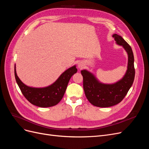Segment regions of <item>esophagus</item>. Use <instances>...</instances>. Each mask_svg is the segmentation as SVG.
<instances>
[{
	"mask_svg": "<svg viewBox=\"0 0 149 149\" xmlns=\"http://www.w3.org/2000/svg\"><path fill=\"white\" fill-rule=\"evenodd\" d=\"M84 66H85V65H84V63H83V61L79 62V63H78V68H79L80 70L83 68L84 67Z\"/></svg>",
	"mask_w": 149,
	"mask_h": 149,
	"instance_id": "esophagus-1",
	"label": "esophagus"
}]
</instances>
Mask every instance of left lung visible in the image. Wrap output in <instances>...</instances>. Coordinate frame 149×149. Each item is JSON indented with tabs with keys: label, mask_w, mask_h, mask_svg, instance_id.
I'll return each instance as SVG.
<instances>
[{
	"label": "left lung",
	"mask_w": 149,
	"mask_h": 149,
	"mask_svg": "<svg viewBox=\"0 0 149 149\" xmlns=\"http://www.w3.org/2000/svg\"><path fill=\"white\" fill-rule=\"evenodd\" d=\"M112 37L116 43L123 46L128 54L127 70L123 79L114 84H102L89 71H81L83 77L86 97L90 103L97 107H107L118 104L127 94L134 80V58L131 47L120 35L114 34Z\"/></svg>",
	"instance_id": "8db88e82"
}]
</instances>
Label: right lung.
<instances>
[{"mask_svg":"<svg viewBox=\"0 0 149 149\" xmlns=\"http://www.w3.org/2000/svg\"><path fill=\"white\" fill-rule=\"evenodd\" d=\"M73 66L62 73L56 81L45 88H37L29 87L21 81L14 68L15 77L17 84L25 97L31 104L41 107H48L56 105L64 96L68 84L71 76L77 72Z\"/></svg>","mask_w":149,"mask_h":149,"instance_id":"1","label":"right lung"}]
</instances>
